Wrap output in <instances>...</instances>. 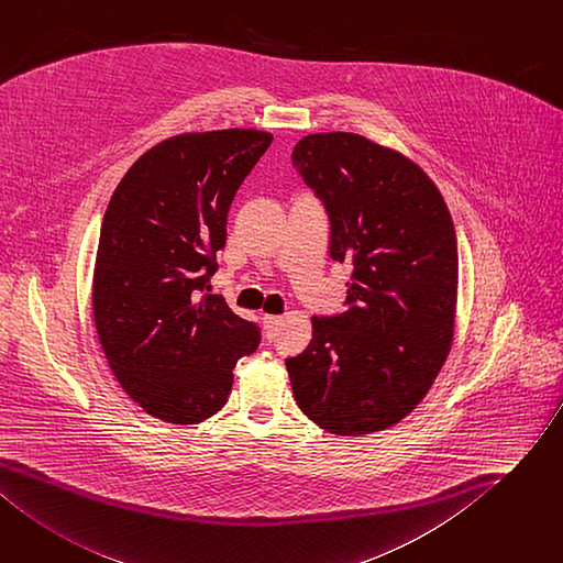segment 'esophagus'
Returning a JSON list of instances; mask_svg holds the SVG:
<instances>
[{
    "instance_id": "obj_1",
    "label": "esophagus",
    "mask_w": 563,
    "mask_h": 563,
    "mask_svg": "<svg viewBox=\"0 0 563 563\" xmlns=\"http://www.w3.org/2000/svg\"><path fill=\"white\" fill-rule=\"evenodd\" d=\"M262 321H265V328H267V336L272 340V336L276 334V330H278V325H280V317H274V314H265L262 317Z\"/></svg>"
}]
</instances>
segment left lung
I'll use <instances>...</instances> for the list:
<instances>
[{
    "label": "left lung",
    "instance_id": "1",
    "mask_svg": "<svg viewBox=\"0 0 563 563\" xmlns=\"http://www.w3.org/2000/svg\"><path fill=\"white\" fill-rule=\"evenodd\" d=\"M291 165L323 201L330 257L353 276L346 312L312 317V342L287 357L296 405L342 437L396 426L451 353L457 238L430 176L357 133L298 140Z\"/></svg>",
    "mask_w": 563,
    "mask_h": 563
}]
</instances>
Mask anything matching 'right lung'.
Returning a JSON list of instances; mask_svg holds the SVG:
<instances>
[{
    "mask_svg": "<svg viewBox=\"0 0 563 563\" xmlns=\"http://www.w3.org/2000/svg\"><path fill=\"white\" fill-rule=\"evenodd\" d=\"M274 135L183 133L148 148L103 214L92 278L95 325L112 376L161 421L195 426L227 405L255 323L206 294L227 246L240 185Z\"/></svg>",
    "mask_w": 563,
    "mask_h": 563,
    "instance_id": "obj_1",
    "label": "right lung"
}]
</instances>
